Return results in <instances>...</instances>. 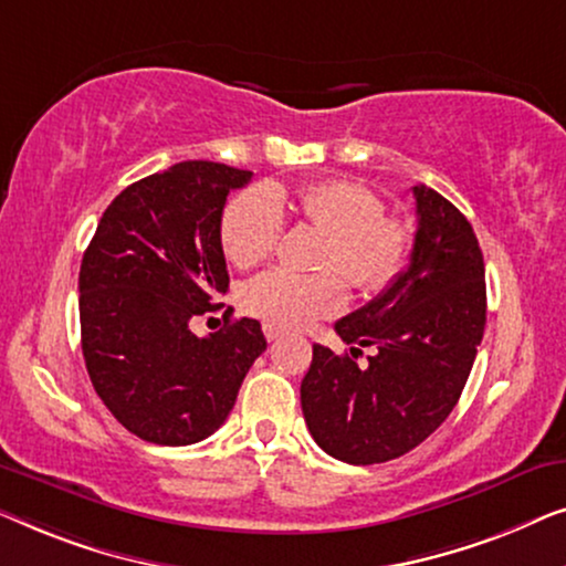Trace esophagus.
Masks as SVG:
<instances>
[{"mask_svg": "<svg viewBox=\"0 0 566 566\" xmlns=\"http://www.w3.org/2000/svg\"><path fill=\"white\" fill-rule=\"evenodd\" d=\"M264 336H266V340H276L284 336V331L276 328V325H272V323H264Z\"/></svg>", "mask_w": 566, "mask_h": 566, "instance_id": "esophagus-1", "label": "esophagus"}]
</instances>
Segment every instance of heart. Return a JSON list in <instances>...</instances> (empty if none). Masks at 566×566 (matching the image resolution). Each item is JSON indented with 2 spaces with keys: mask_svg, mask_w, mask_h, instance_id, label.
<instances>
[{
  "mask_svg": "<svg viewBox=\"0 0 566 566\" xmlns=\"http://www.w3.org/2000/svg\"><path fill=\"white\" fill-rule=\"evenodd\" d=\"M290 205L310 226L328 233L321 269L333 272L300 274L272 269L245 284L243 307L276 328H307L336 315L346 302L344 280L359 292H377L400 272L408 256V230L389 218L385 205L359 181L325 179L286 189L253 187L228 202L222 212V251L235 266L251 269L280 249L284 210Z\"/></svg>",
  "mask_w": 566,
  "mask_h": 566,
  "instance_id": "1",
  "label": "heart"
}]
</instances>
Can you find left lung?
Masks as SVG:
<instances>
[{"mask_svg":"<svg viewBox=\"0 0 566 566\" xmlns=\"http://www.w3.org/2000/svg\"><path fill=\"white\" fill-rule=\"evenodd\" d=\"M418 230L410 264L379 297L340 317L352 354L313 346L300 400L315 443L346 464H381L439 428L482 344L484 261L469 220L426 185L412 187ZM364 345L378 354L360 369Z\"/></svg>","mask_w":566,"mask_h":566,"instance_id":"obj_1","label":"left lung"}]
</instances>
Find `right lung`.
I'll return each mask as SVG.
<instances>
[{"label":"right lung","mask_w":566,"mask_h":566,"mask_svg":"<svg viewBox=\"0 0 566 566\" xmlns=\"http://www.w3.org/2000/svg\"><path fill=\"white\" fill-rule=\"evenodd\" d=\"M253 174L181 161L125 187L102 214L78 272L86 371L99 400L138 439L189 446L233 410L264 354L261 323L230 321L197 338L192 317L228 292L222 207Z\"/></svg>","instance_id":"add662e5"}]
</instances>
